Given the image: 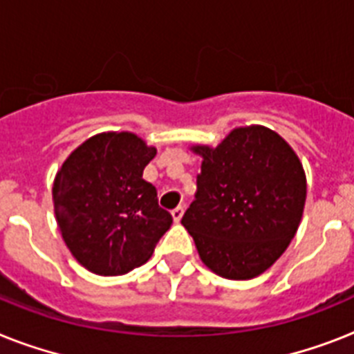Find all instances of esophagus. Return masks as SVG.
Listing matches in <instances>:
<instances>
[{
  "instance_id": "obj_1",
  "label": "esophagus",
  "mask_w": 354,
  "mask_h": 354,
  "mask_svg": "<svg viewBox=\"0 0 354 354\" xmlns=\"http://www.w3.org/2000/svg\"><path fill=\"white\" fill-rule=\"evenodd\" d=\"M183 210H185V207H183V205H178L176 209H172V219H174L176 223L180 221L183 216Z\"/></svg>"
}]
</instances>
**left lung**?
I'll return each instance as SVG.
<instances>
[{
    "label": "left lung",
    "mask_w": 354,
    "mask_h": 354,
    "mask_svg": "<svg viewBox=\"0 0 354 354\" xmlns=\"http://www.w3.org/2000/svg\"><path fill=\"white\" fill-rule=\"evenodd\" d=\"M203 156L196 194L182 223L198 254L225 279L257 277L283 255L306 203L302 163L263 126L237 127Z\"/></svg>",
    "instance_id": "obj_1"
}]
</instances>
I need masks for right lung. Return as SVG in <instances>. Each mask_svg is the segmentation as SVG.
<instances>
[{"label": "right lung", "mask_w": 354, "mask_h": 354, "mask_svg": "<svg viewBox=\"0 0 354 354\" xmlns=\"http://www.w3.org/2000/svg\"><path fill=\"white\" fill-rule=\"evenodd\" d=\"M154 154L133 133H100L62 163L53 182L55 218L73 257L90 272H131L171 228L156 187L142 178Z\"/></svg>", "instance_id": "1"}]
</instances>
